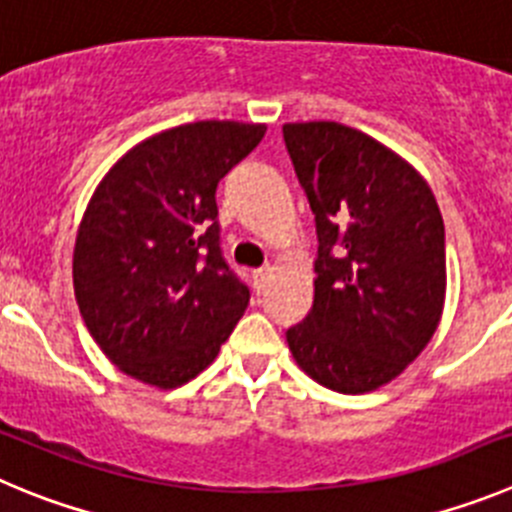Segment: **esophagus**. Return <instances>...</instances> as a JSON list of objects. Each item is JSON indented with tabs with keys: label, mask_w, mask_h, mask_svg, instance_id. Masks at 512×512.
<instances>
[{
	"label": "esophagus",
	"mask_w": 512,
	"mask_h": 512,
	"mask_svg": "<svg viewBox=\"0 0 512 512\" xmlns=\"http://www.w3.org/2000/svg\"><path fill=\"white\" fill-rule=\"evenodd\" d=\"M267 278H270V265H262V267H257V270H252V280H255L257 293H260V290H265Z\"/></svg>",
	"instance_id": "34e87169"
}]
</instances>
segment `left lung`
<instances>
[{
  "instance_id": "1",
  "label": "left lung",
  "mask_w": 512,
  "mask_h": 512,
  "mask_svg": "<svg viewBox=\"0 0 512 512\" xmlns=\"http://www.w3.org/2000/svg\"><path fill=\"white\" fill-rule=\"evenodd\" d=\"M283 140L319 237L313 306L288 329V347L324 388L370 393L411 365L439 326V204L416 168L347 124H285Z\"/></svg>"
}]
</instances>
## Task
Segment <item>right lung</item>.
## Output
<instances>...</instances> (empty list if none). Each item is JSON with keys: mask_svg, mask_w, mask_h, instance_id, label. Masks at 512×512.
<instances>
[{"mask_svg": "<svg viewBox=\"0 0 512 512\" xmlns=\"http://www.w3.org/2000/svg\"><path fill=\"white\" fill-rule=\"evenodd\" d=\"M265 124L193 122L140 142L89 201L73 290L101 352L135 380L178 388L211 365L250 303L222 252L216 186Z\"/></svg>", "mask_w": 512, "mask_h": 512, "instance_id": "obj_1", "label": "right lung"}]
</instances>
